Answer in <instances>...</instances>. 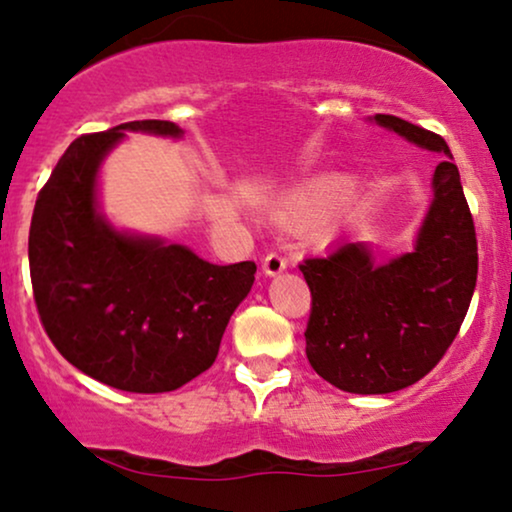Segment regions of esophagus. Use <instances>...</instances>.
I'll list each match as a JSON object with an SVG mask.
<instances>
[{
  "label": "esophagus",
  "instance_id": "obj_1",
  "mask_svg": "<svg viewBox=\"0 0 512 512\" xmlns=\"http://www.w3.org/2000/svg\"><path fill=\"white\" fill-rule=\"evenodd\" d=\"M261 268L265 277H277L279 272L286 270V258H282L279 254H268L263 258Z\"/></svg>",
  "mask_w": 512,
  "mask_h": 512
}]
</instances>
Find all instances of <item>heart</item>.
I'll return each instance as SVG.
<instances>
[{
    "label": "heart",
    "mask_w": 512,
    "mask_h": 512,
    "mask_svg": "<svg viewBox=\"0 0 512 512\" xmlns=\"http://www.w3.org/2000/svg\"><path fill=\"white\" fill-rule=\"evenodd\" d=\"M345 188L347 181L338 177L305 181V184L291 186L279 193L268 205V214L272 221L284 223V226H303V223L316 219L326 207H331ZM338 223L340 209H331V212H325L319 220L312 223V233L319 237H328L335 233Z\"/></svg>",
    "instance_id": "1"
}]
</instances>
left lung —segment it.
<instances>
[{
	"label": "left lung",
	"mask_w": 512,
	"mask_h": 512,
	"mask_svg": "<svg viewBox=\"0 0 512 512\" xmlns=\"http://www.w3.org/2000/svg\"><path fill=\"white\" fill-rule=\"evenodd\" d=\"M368 121L443 160L410 251L380 263L368 242L345 237L300 265L312 291L305 352L333 387L391 394L422 380L457 338L478 279V242L445 139L396 116Z\"/></svg>",
	"instance_id": "1"
}]
</instances>
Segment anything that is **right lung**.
<instances>
[{
  "label": "right lung",
  "mask_w": 512,
  "mask_h": 512,
  "mask_svg": "<svg viewBox=\"0 0 512 512\" xmlns=\"http://www.w3.org/2000/svg\"><path fill=\"white\" fill-rule=\"evenodd\" d=\"M128 132L184 137L177 123L132 121L74 139L34 205L30 275L41 324L74 368L114 389L163 394L212 366L256 263L214 265L107 219L100 172Z\"/></svg>",
  "instance_id": "add662e5"
}]
</instances>
